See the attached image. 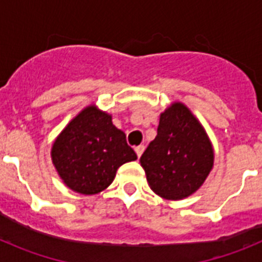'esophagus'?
I'll return each mask as SVG.
<instances>
[{
  "label": "esophagus",
  "mask_w": 262,
  "mask_h": 262,
  "mask_svg": "<svg viewBox=\"0 0 262 262\" xmlns=\"http://www.w3.org/2000/svg\"><path fill=\"white\" fill-rule=\"evenodd\" d=\"M143 151H144V145H138V147H135V152L138 155V157L142 156Z\"/></svg>",
  "instance_id": "obj_1"
}]
</instances>
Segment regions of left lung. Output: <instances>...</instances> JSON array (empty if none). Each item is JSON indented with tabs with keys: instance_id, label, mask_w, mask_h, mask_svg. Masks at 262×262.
Wrapping results in <instances>:
<instances>
[{
	"instance_id": "obj_1",
	"label": "left lung",
	"mask_w": 262,
	"mask_h": 262,
	"mask_svg": "<svg viewBox=\"0 0 262 262\" xmlns=\"http://www.w3.org/2000/svg\"><path fill=\"white\" fill-rule=\"evenodd\" d=\"M140 164L157 195L182 200L202 186L214 165V149L200 120L174 102L160 115L157 135Z\"/></svg>"
}]
</instances>
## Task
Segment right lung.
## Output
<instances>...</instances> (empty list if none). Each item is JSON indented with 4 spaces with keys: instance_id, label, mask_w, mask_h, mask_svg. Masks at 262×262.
Wrapping results in <instances>:
<instances>
[{
    "instance_id": "right-lung-1",
    "label": "right lung",
    "mask_w": 262,
    "mask_h": 262,
    "mask_svg": "<svg viewBox=\"0 0 262 262\" xmlns=\"http://www.w3.org/2000/svg\"><path fill=\"white\" fill-rule=\"evenodd\" d=\"M62 182L85 195L105 190L120 165L138 159L111 115L90 105L62 129L51 149Z\"/></svg>"
}]
</instances>
